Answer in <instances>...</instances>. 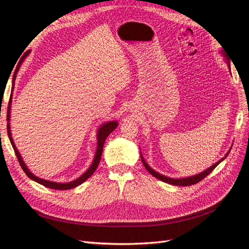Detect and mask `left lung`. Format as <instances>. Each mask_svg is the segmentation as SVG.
Instances as JSON below:
<instances>
[{
  "instance_id": "8db88e82",
  "label": "left lung",
  "mask_w": 249,
  "mask_h": 249,
  "mask_svg": "<svg viewBox=\"0 0 249 249\" xmlns=\"http://www.w3.org/2000/svg\"><path fill=\"white\" fill-rule=\"evenodd\" d=\"M227 63L229 64V69H230L231 65H230L229 58H227ZM229 153H230V150L227 153V155H225V157H223L222 159H220L217 163H215L214 165H212V166L209 167V168L206 169L205 171H202V172L198 173V175H195V176H192V177H188V178H168V177H165V176H163V175H160V173H158L157 171H155L154 169H152V168H150V167L148 166V164L145 162L144 159H143L142 156H141V161H142L143 165H144V167L147 169V171L150 173V175L154 176V177L157 178L158 179L162 180V182H165V183L170 184V185H175V186H191V185H194V184H196V183L200 182L201 179H203L208 175H210V173L215 169V167L217 166V165L219 164L221 161H223L224 158L228 157Z\"/></svg>"
}]
</instances>
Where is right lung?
<instances>
[{
    "mask_svg": "<svg viewBox=\"0 0 249 249\" xmlns=\"http://www.w3.org/2000/svg\"><path fill=\"white\" fill-rule=\"evenodd\" d=\"M29 53H30V51H27L25 54H24V56L21 57L19 63L17 66V70H16V71H14V73H13V78H12V91H13V89H14V82H16V78H17L18 71L19 70V66L22 63V61H24V60H25V58L29 55ZM11 101H12V94L10 95L9 103H8V109H7V120H8V124H7V133H8L9 140H10L11 145H12V147L14 149V153H16V155L18 157V162L20 164V166H21L22 170L25 171V173L30 178L35 180V182H37V183L40 184V185H43L44 187L51 188V189H55V190H69V189H72V188L81 185L82 183H84L87 178H89L90 177L93 175L95 169L97 168V166H99L100 161H101V157H102V153H103V147H104L105 140H106V138L109 136L110 133H112L113 131L116 129L117 125H118L117 122H109V123H106V124H103L101 125L100 129H99V131H97V137H96L97 138V148H96L95 156H94V159L92 161L91 166H90L84 173H83V175L80 178L71 180V182H70V183H56V182H52V180H47V179H43V178H40L38 177L34 176L33 173L30 171L29 168L26 166V164L24 163V161H22V158H21L19 152L18 150L16 144H14V141H13L12 136H11L10 124H9L10 110H11Z\"/></svg>",
    "mask_w": 249,
    "mask_h": 249,
    "instance_id": "1",
    "label": "right lung"
}]
</instances>
